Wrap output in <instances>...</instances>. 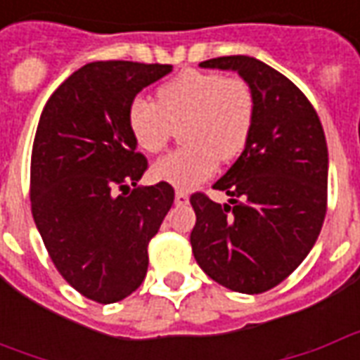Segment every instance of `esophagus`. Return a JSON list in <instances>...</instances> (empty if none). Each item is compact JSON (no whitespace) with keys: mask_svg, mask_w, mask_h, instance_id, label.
I'll return each instance as SVG.
<instances>
[{"mask_svg":"<svg viewBox=\"0 0 360 360\" xmlns=\"http://www.w3.org/2000/svg\"><path fill=\"white\" fill-rule=\"evenodd\" d=\"M175 204H177V206L188 204V195H187V193H183V191H177V193H175Z\"/></svg>","mask_w":360,"mask_h":360,"instance_id":"1","label":"esophagus"}]
</instances>
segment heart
Instances as JSON below:
<instances>
[{"mask_svg": "<svg viewBox=\"0 0 360 360\" xmlns=\"http://www.w3.org/2000/svg\"><path fill=\"white\" fill-rule=\"evenodd\" d=\"M257 119V98L241 77L216 71H183L164 82L156 103L134 98L127 108V127L134 144L148 154L165 148L181 127L185 146L152 165L158 181L193 188L214 175L221 162H233L249 144Z\"/></svg>", "mask_w": 360, "mask_h": 360, "instance_id": "1", "label": "heart"}]
</instances>
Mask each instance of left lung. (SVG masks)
I'll return each instance as SVG.
<instances>
[{
    "label": "left lung",
    "mask_w": 360,
    "mask_h": 360,
    "mask_svg": "<svg viewBox=\"0 0 360 360\" xmlns=\"http://www.w3.org/2000/svg\"><path fill=\"white\" fill-rule=\"evenodd\" d=\"M237 71L257 98L247 148L214 183L229 202L191 196V245L198 266L219 285L264 293L281 283L314 247L328 202V146L312 103L287 77L249 56L202 61Z\"/></svg>",
    "instance_id": "left-lung-1"
}]
</instances>
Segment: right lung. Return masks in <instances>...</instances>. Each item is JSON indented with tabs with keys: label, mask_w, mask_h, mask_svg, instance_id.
I'll return each instance as SVG.
<instances>
[{
	"label": "right lung",
	"mask_w": 360,
	"mask_h": 360,
	"mask_svg": "<svg viewBox=\"0 0 360 360\" xmlns=\"http://www.w3.org/2000/svg\"><path fill=\"white\" fill-rule=\"evenodd\" d=\"M172 69L89 63L50 96L38 121L30 160L32 218L59 274L90 301L110 304L139 289L150 239L172 208L169 183L136 187L148 162L127 127L134 96Z\"/></svg>",
	"instance_id": "add662e5"
}]
</instances>
